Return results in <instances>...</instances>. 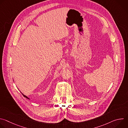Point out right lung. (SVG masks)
I'll use <instances>...</instances> for the list:
<instances>
[{
	"label": "right lung",
	"instance_id": "1",
	"mask_svg": "<svg viewBox=\"0 0 128 128\" xmlns=\"http://www.w3.org/2000/svg\"><path fill=\"white\" fill-rule=\"evenodd\" d=\"M22 95H23V96H24V97H25V98H27V99H29V98H28V97H27V96H25V95H24V94H23V93H22Z\"/></svg>",
	"mask_w": 128,
	"mask_h": 128
}]
</instances>
